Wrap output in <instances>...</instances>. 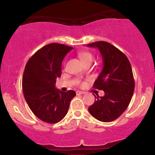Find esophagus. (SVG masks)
I'll list each match as a JSON object with an SVG mask.
<instances>
[{"label":"esophagus","instance_id":"1","mask_svg":"<svg viewBox=\"0 0 155 155\" xmlns=\"http://www.w3.org/2000/svg\"><path fill=\"white\" fill-rule=\"evenodd\" d=\"M84 94H85L84 92L76 91V95H84Z\"/></svg>","mask_w":155,"mask_h":155}]
</instances>
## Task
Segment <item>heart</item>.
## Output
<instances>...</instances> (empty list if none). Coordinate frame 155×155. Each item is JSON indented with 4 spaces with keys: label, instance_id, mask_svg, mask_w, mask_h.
Here are the masks:
<instances>
[{
    "label": "heart",
    "instance_id": "heart-1",
    "mask_svg": "<svg viewBox=\"0 0 155 155\" xmlns=\"http://www.w3.org/2000/svg\"><path fill=\"white\" fill-rule=\"evenodd\" d=\"M79 57L84 63L88 61L92 62V60H93V55H92V53L89 52V51H81V52H79Z\"/></svg>",
    "mask_w": 155,
    "mask_h": 155
}]
</instances>
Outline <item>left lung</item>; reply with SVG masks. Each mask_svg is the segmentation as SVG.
<instances>
[{
    "label": "left lung",
    "mask_w": 155,
    "mask_h": 155,
    "mask_svg": "<svg viewBox=\"0 0 155 155\" xmlns=\"http://www.w3.org/2000/svg\"><path fill=\"white\" fill-rule=\"evenodd\" d=\"M100 51L104 68L93 87L104 90L103 97L95 95L89 112L97 120L109 122L117 120L129 106L135 88L132 68L126 55L112 44L97 41L87 44Z\"/></svg>",
    "instance_id": "8db88e82"
}]
</instances>
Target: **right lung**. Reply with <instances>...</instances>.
Segmentation results:
<instances>
[{
	"label": "right lung",
	"mask_w": 155,
	"mask_h": 155,
	"mask_svg": "<svg viewBox=\"0 0 155 155\" xmlns=\"http://www.w3.org/2000/svg\"><path fill=\"white\" fill-rule=\"evenodd\" d=\"M73 47L51 43L38 49L28 60L22 76V90L28 106L43 122L55 124L66 115L76 92H66L55 88L61 76L63 58Z\"/></svg>",
	"instance_id": "1"
}]
</instances>
